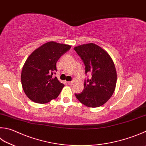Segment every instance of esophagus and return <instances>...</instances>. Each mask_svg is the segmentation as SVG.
Returning <instances> with one entry per match:
<instances>
[{"label":"esophagus","instance_id":"esophagus-1","mask_svg":"<svg viewBox=\"0 0 146 146\" xmlns=\"http://www.w3.org/2000/svg\"><path fill=\"white\" fill-rule=\"evenodd\" d=\"M67 83L69 84V85H72L73 84V83H74V81H68V82H67Z\"/></svg>","mask_w":146,"mask_h":146}]
</instances>
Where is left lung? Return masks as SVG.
Masks as SVG:
<instances>
[{
    "instance_id": "left-lung-1",
    "label": "left lung",
    "mask_w": 146,
    "mask_h": 146,
    "mask_svg": "<svg viewBox=\"0 0 146 146\" xmlns=\"http://www.w3.org/2000/svg\"><path fill=\"white\" fill-rule=\"evenodd\" d=\"M85 65V73H92V78L85 79L84 90L75 95L87 107H98L111 97L115 90L117 74L111 57L100 46L93 43L74 48Z\"/></svg>"
}]
</instances>
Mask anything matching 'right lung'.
Wrapping results in <instances>:
<instances>
[{
  "mask_svg": "<svg viewBox=\"0 0 146 146\" xmlns=\"http://www.w3.org/2000/svg\"><path fill=\"white\" fill-rule=\"evenodd\" d=\"M71 46L48 42L37 48L27 59L21 70V81L25 93L38 104H46L55 99L64 84L56 77V64Z\"/></svg>",
  "mask_w": 146,
  "mask_h": 146,
  "instance_id": "obj_1",
  "label": "right lung"
}]
</instances>
